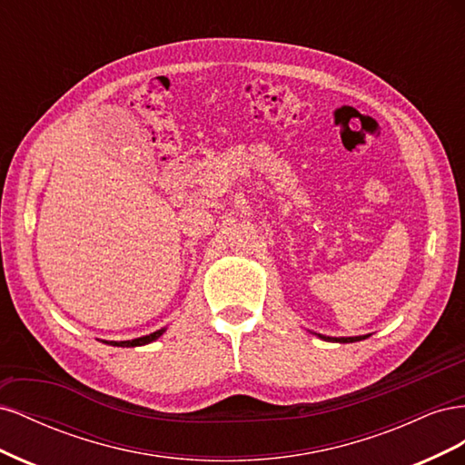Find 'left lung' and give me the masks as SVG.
<instances>
[{
    "label": "left lung",
    "instance_id": "1",
    "mask_svg": "<svg viewBox=\"0 0 465 465\" xmlns=\"http://www.w3.org/2000/svg\"><path fill=\"white\" fill-rule=\"evenodd\" d=\"M320 340H323V341H335V343H355V341H362V340H367V337L371 335H355V337H330V335H322V333H316Z\"/></svg>",
    "mask_w": 465,
    "mask_h": 465
}]
</instances>
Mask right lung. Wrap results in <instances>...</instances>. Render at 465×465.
Wrapping results in <instances>:
<instances>
[{"label":"right lung","instance_id":"obj_1","mask_svg":"<svg viewBox=\"0 0 465 465\" xmlns=\"http://www.w3.org/2000/svg\"><path fill=\"white\" fill-rule=\"evenodd\" d=\"M166 331V328H161L157 331H153L149 335H143V337H135V340H128V341H103L106 345H112V347H139V345H147V343H153L154 340H159V337Z\"/></svg>","mask_w":465,"mask_h":465}]
</instances>
